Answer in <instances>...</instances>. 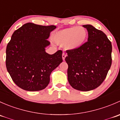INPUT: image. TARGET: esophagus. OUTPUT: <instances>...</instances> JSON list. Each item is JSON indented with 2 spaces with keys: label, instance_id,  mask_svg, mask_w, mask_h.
I'll return each mask as SVG.
<instances>
[{
  "label": "esophagus",
  "instance_id": "obj_1",
  "mask_svg": "<svg viewBox=\"0 0 120 120\" xmlns=\"http://www.w3.org/2000/svg\"><path fill=\"white\" fill-rule=\"evenodd\" d=\"M66 54H65V53H63L62 58H63V61H64L65 60V58H66Z\"/></svg>",
  "mask_w": 120,
  "mask_h": 120
}]
</instances>
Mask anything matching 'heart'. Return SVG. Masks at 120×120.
Instances as JSON below:
<instances>
[{"mask_svg":"<svg viewBox=\"0 0 120 120\" xmlns=\"http://www.w3.org/2000/svg\"><path fill=\"white\" fill-rule=\"evenodd\" d=\"M87 35L84 28L72 26L57 32L53 38L56 43L64 47L66 50L74 51L84 44Z\"/></svg>","mask_w":120,"mask_h":120,"instance_id":"1","label":"heart"}]
</instances>
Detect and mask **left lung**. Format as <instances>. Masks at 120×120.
Instances as JSON below:
<instances>
[{
  "label": "left lung",
  "instance_id": "1",
  "mask_svg": "<svg viewBox=\"0 0 120 120\" xmlns=\"http://www.w3.org/2000/svg\"><path fill=\"white\" fill-rule=\"evenodd\" d=\"M88 41L74 51L67 50L68 81L77 90L89 91L101 84L112 65V45L106 35L92 25H83Z\"/></svg>",
  "mask_w": 120,
  "mask_h": 120
}]
</instances>
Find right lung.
Masks as SVG:
<instances>
[{"mask_svg": "<svg viewBox=\"0 0 120 120\" xmlns=\"http://www.w3.org/2000/svg\"><path fill=\"white\" fill-rule=\"evenodd\" d=\"M54 25L43 26L28 22L15 30L6 48V65L14 82L28 91L44 89L52 72L63 61L62 51L45 52L50 45V33Z\"/></svg>", "mask_w": 120, "mask_h": 120, "instance_id": "1", "label": "right lung"}]
</instances>
